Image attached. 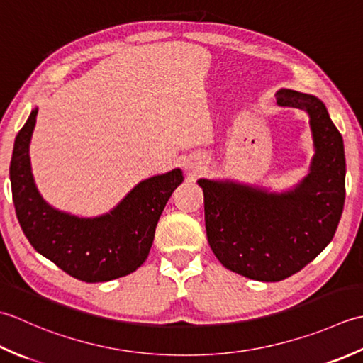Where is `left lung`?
<instances>
[{
	"label": "left lung",
	"instance_id": "8db88e82",
	"mask_svg": "<svg viewBox=\"0 0 363 363\" xmlns=\"http://www.w3.org/2000/svg\"><path fill=\"white\" fill-rule=\"evenodd\" d=\"M280 106L310 116L315 157L310 172L291 191L201 179L206 238L218 260L244 277L279 282L301 271L332 241L345 205L343 138L324 103L280 89Z\"/></svg>",
	"mask_w": 363,
	"mask_h": 363
}]
</instances>
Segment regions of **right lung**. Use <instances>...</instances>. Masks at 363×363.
<instances>
[{"mask_svg": "<svg viewBox=\"0 0 363 363\" xmlns=\"http://www.w3.org/2000/svg\"><path fill=\"white\" fill-rule=\"evenodd\" d=\"M37 108L18 131L11 160L12 199L17 219L31 246L69 276L87 284L108 282L136 271L149 257L155 228L175 188L180 169L140 182L100 218L72 216L50 206L37 191L29 143Z\"/></svg>", "mask_w": 363, "mask_h": 363, "instance_id": "1", "label": "right lung"}]
</instances>
